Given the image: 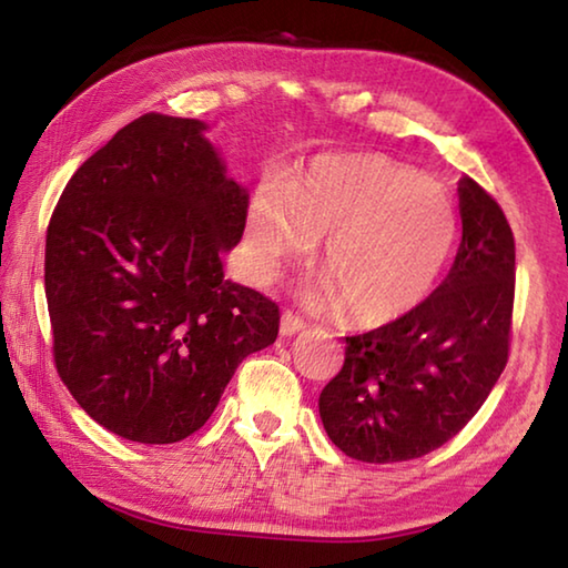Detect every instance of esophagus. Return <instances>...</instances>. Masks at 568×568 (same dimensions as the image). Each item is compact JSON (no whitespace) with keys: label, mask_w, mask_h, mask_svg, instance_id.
I'll return each instance as SVG.
<instances>
[{"label":"esophagus","mask_w":568,"mask_h":568,"mask_svg":"<svg viewBox=\"0 0 568 568\" xmlns=\"http://www.w3.org/2000/svg\"><path fill=\"white\" fill-rule=\"evenodd\" d=\"M305 328V321L301 318V315L293 313V311H285L283 318H281V333L283 335H295L301 333Z\"/></svg>","instance_id":"34e87169"}]
</instances>
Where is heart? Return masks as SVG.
Instances as JSON below:
<instances>
[{
	"instance_id": "heart-1",
	"label": "heart",
	"mask_w": 568,
	"mask_h": 568,
	"mask_svg": "<svg viewBox=\"0 0 568 568\" xmlns=\"http://www.w3.org/2000/svg\"><path fill=\"white\" fill-rule=\"evenodd\" d=\"M321 237L325 295L353 323L386 325L434 295L458 243V213L440 182L378 155H323L285 187H257L247 245L263 275Z\"/></svg>"
}]
</instances>
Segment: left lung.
<instances>
[{
    "label": "left lung",
    "instance_id": "left-lung-1",
    "mask_svg": "<svg viewBox=\"0 0 568 568\" xmlns=\"http://www.w3.org/2000/svg\"><path fill=\"white\" fill-rule=\"evenodd\" d=\"M464 237L446 281L418 311L345 338L323 388L325 434L363 464L420 458L454 438L501 378L511 343L516 247L501 205L458 182Z\"/></svg>",
    "mask_w": 568,
    "mask_h": 568
}]
</instances>
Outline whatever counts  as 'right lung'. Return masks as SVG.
Listing matches in <instances>:
<instances>
[{"mask_svg": "<svg viewBox=\"0 0 568 568\" xmlns=\"http://www.w3.org/2000/svg\"><path fill=\"white\" fill-rule=\"evenodd\" d=\"M205 130L160 112L124 124L67 182L47 227L57 373L92 420L138 444L203 428L281 325L271 297L223 273L247 190Z\"/></svg>", "mask_w": 568, "mask_h": 568, "instance_id": "1", "label": "right lung"}]
</instances>
